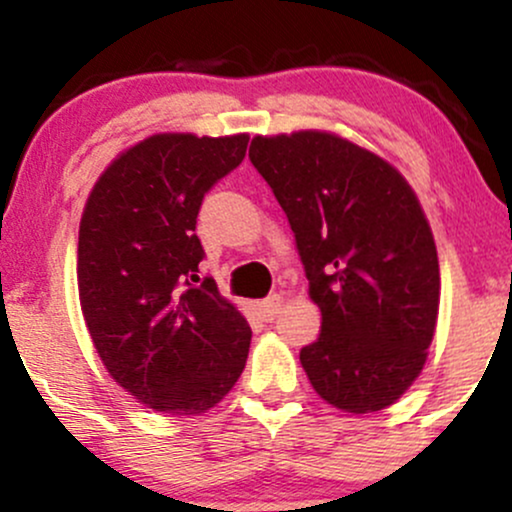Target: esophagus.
Returning a JSON list of instances; mask_svg holds the SVG:
<instances>
[{
  "label": "esophagus",
  "mask_w": 512,
  "mask_h": 512,
  "mask_svg": "<svg viewBox=\"0 0 512 512\" xmlns=\"http://www.w3.org/2000/svg\"><path fill=\"white\" fill-rule=\"evenodd\" d=\"M281 303H284V301H281L279 293H274V296L264 298V301L257 303V313L262 315V320H274V317L279 315Z\"/></svg>",
  "instance_id": "esophagus-1"
}]
</instances>
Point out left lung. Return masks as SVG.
Listing matches in <instances>:
<instances>
[{
    "instance_id": "1",
    "label": "left lung",
    "mask_w": 512,
    "mask_h": 512,
    "mask_svg": "<svg viewBox=\"0 0 512 512\" xmlns=\"http://www.w3.org/2000/svg\"><path fill=\"white\" fill-rule=\"evenodd\" d=\"M250 161L284 209L320 337L301 349L315 392L368 414L419 378L438 320L440 269L424 209L390 163L330 132L255 137Z\"/></svg>"
}]
</instances>
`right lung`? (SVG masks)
I'll return each mask as SVG.
<instances>
[{
  "instance_id": "right-lung-1",
  "label": "right lung",
  "mask_w": 512,
  "mask_h": 512,
  "mask_svg": "<svg viewBox=\"0 0 512 512\" xmlns=\"http://www.w3.org/2000/svg\"><path fill=\"white\" fill-rule=\"evenodd\" d=\"M248 134H154L105 168L79 226V301L103 366L154 411L195 416L238 383L250 325L199 279L202 199L240 166Z\"/></svg>"
}]
</instances>
